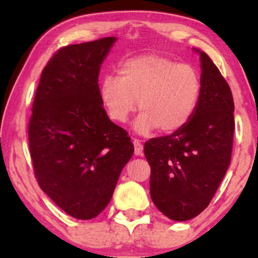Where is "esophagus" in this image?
I'll return each instance as SVG.
<instances>
[{
	"mask_svg": "<svg viewBox=\"0 0 258 258\" xmlns=\"http://www.w3.org/2000/svg\"><path fill=\"white\" fill-rule=\"evenodd\" d=\"M133 146H135V155L141 156L143 154V146L138 139H133Z\"/></svg>",
	"mask_w": 258,
	"mask_h": 258,
	"instance_id": "obj_1",
	"label": "esophagus"
}]
</instances>
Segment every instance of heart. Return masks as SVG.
<instances>
[{"label":"heart","instance_id":"1","mask_svg":"<svg viewBox=\"0 0 258 258\" xmlns=\"http://www.w3.org/2000/svg\"><path fill=\"white\" fill-rule=\"evenodd\" d=\"M201 79L195 68L178 64L162 54H143L119 65L117 78L106 75L99 84V99L115 122L123 123L136 110L138 133L160 130L164 135L180 131L199 106Z\"/></svg>","mask_w":258,"mask_h":258}]
</instances>
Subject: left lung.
Returning <instances> with one entry per match:
<instances>
[{
    "label": "left lung",
    "instance_id": "1",
    "mask_svg": "<svg viewBox=\"0 0 258 258\" xmlns=\"http://www.w3.org/2000/svg\"><path fill=\"white\" fill-rule=\"evenodd\" d=\"M200 55L201 98L180 131L144 144L152 168L150 197L170 220L184 222L209 206L230 164L234 100L229 86L205 52Z\"/></svg>",
    "mask_w": 258,
    "mask_h": 258
}]
</instances>
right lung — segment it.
I'll return each mask as SVG.
<instances>
[{
    "label": "right lung",
    "instance_id": "1",
    "mask_svg": "<svg viewBox=\"0 0 258 258\" xmlns=\"http://www.w3.org/2000/svg\"><path fill=\"white\" fill-rule=\"evenodd\" d=\"M117 38L63 47L41 74L29 146L41 189L74 218L97 217L135 148L99 99L98 76Z\"/></svg>",
    "mask_w": 258,
    "mask_h": 258
}]
</instances>
